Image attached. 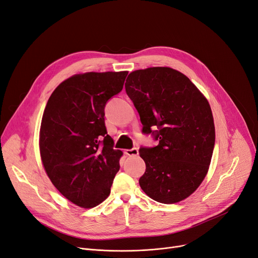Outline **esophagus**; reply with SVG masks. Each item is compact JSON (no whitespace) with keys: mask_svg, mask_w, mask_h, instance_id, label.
<instances>
[{"mask_svg":"<svg viewBox=\"0 0 258 258\" xmlns=\"http://www.w3.org/2000/svg\"><path fill=\"white\" fill-rule=\"evenodd\" d=\"M125 155L126 156H138L139 152L137 148H132V150H125Z\"/></svg>","mask_w":258,"mask_h":258,"instance_id":"obj_1","label":"esophagus"}]
</instances>
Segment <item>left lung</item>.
<instances>
[{
	"mask_svg": "<svg viewBox=\"0 0 258 258\" xmlns=\"http://www.w3.org/2000/svg\"><path fill=\"white\" fill-rule=\"evenodd\" d=\"M125 91L143 133H154L159 140L155 147L140 148L146 165L140 187L163 204L185 200L205 179L212 158L215 128L207 98L186 75L168 67L130 73Z\"/></svg>",
	"mask_w": 258,
	"mask_h": 258,
	"instance_id": "8db88e82",
	"label": "left lung"
}]
</instances>
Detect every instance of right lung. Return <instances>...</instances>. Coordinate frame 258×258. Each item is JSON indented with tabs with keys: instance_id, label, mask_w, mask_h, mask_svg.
<instances>
[{
	"instance_id": "add662e5",
	"label": "right lung",
	"mask_w": 258,
	"mask_h": 258,
	"mask_svg": "<svg viewBox=\"0 0 258 258\" xmlns=\"http://www.w3.org/2000/svg\"><path fill=\"white\" fill-rule=\"evenodd\" d=\"M127 71L87 72L63 80L47 102L39 130V154L57 190L90 209L111 194L123 155L106 133L104 106L123 88Z\"/></svg>"
}]
</instances>
